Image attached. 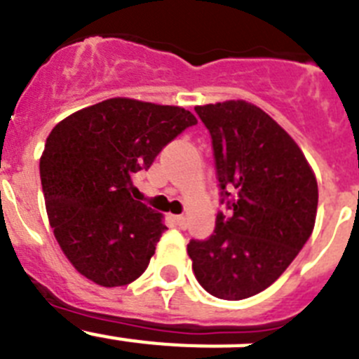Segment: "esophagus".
Listing matches in <instances>:
<instances>
[{"label": "esophagus", "instance_id": "obj_1", "mask_svg": "<svg viewBox=\"0 0 359 359\" xmlns=\"http://www.w3.org/2000/svg\"><path fill=\"white\" fill-rule=\"evenodd\" d=\"M170 217H172L174 224H177L180 228L185 226V215H170Z\"/></svg>", "mask_w": 359, "mask_h": 359}]
</instances>
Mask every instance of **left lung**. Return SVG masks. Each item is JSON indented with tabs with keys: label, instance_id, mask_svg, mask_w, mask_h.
Segmentation results:
<instances>
[{
	"label": "left lung",
	"instance_id": "obj_1",
	"mask_svg": "<svg viewBox=\"0 0 359 359\" xmlns=\"http://www.w3.org/2000/svg\"><path fill=\"white\" fill-rule=\"evenodd\" d=\"M212 136L221 203L215 230L187 246L205 290L243 300L269 287L313 233L318 185L304 152L261 107L246 100L194 107Z\"/></svg>",
	"mask_w": 359,
	"mask_h": 359
}]
</instances>
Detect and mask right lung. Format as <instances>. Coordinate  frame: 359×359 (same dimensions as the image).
Returning a JSON list of instances; mask_svg holds the SVG:
<instances>
[{"label":"right lung","mask_w":359,"mask_h":359,"mask_svg":"<svg viewBox=\"0 0 359 359\" xmlns=\"http://www.w3.org/2000/svg\"><path fill=\"white\" fill-rule=\"evenodd\" d=\"M198 120L177 106L109 98L52 129L39 161L46 214L73 268L104 287L131 284L147 269L167 226L133 199V174Z\"/></svg>","instance_id":"right-lung-1"}]
</instances>
